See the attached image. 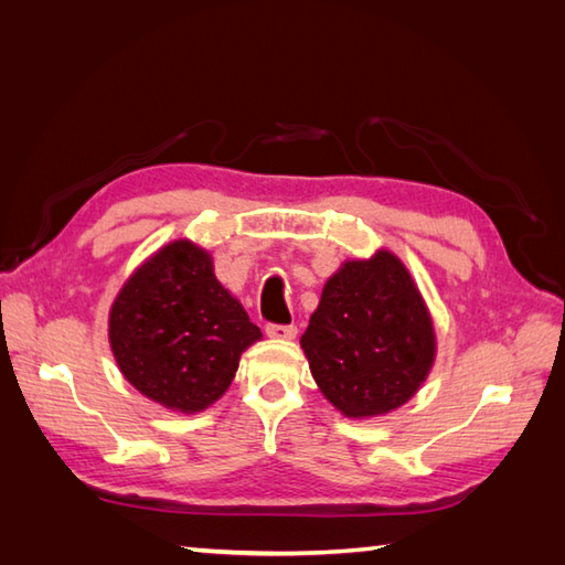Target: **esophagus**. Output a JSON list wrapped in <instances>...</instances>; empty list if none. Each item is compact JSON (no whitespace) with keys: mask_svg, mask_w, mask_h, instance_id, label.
Instances as JSON below:
<instances>
[{"mask_svg":"<svg viewBox=\"0 0 565 565\" xmlns=\"http://www.w3.org/2000/svg\"><path fill=\"white\" fill-rule=\"evenodd\" d=\"M264 332L269 334L271 340H294L296 338V326H276V322H269Z\"/></svg>","mask_w":565,"mask_h":565,"instance_id":"obj_1","label":"esophagus"}]
</instances>
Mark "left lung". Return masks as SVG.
Listing matches in <instances>:
<instances>
[{"instance_id":"1","label":"left lung","mask_w":565,"mask_h":565,"mask_svg":"<svg viewBox=\"0 0 565 565\" xmlns=\"http://www.w3.org/2000/svg\"><path fill=\"white\" fill-rule=\"evenodd\" d=\"M301 347L318 388L342 415L376 417L423 386L435 328L405 264L379 249L330 276Z\"/></svg>"}]
</instances>
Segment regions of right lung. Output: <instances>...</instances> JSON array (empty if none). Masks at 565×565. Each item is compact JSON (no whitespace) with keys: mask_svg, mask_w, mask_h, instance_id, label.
Returning <instances> with one entry per match:
<instances>
[{"mask_svg":"<svg viewBox=\"0 0 565 565\" xmlns=\"http://www.w3.org/2000/svg\"><path fill=\"white\" fill-rule=\"evenodd\" d=\"M262 338L213 274L206 249L174 239L136 269L109 313L116 364L146 398L201 413L231 386L243 354Z\"/></svg>","mask_w":565,"mask_h":565,"instance_id":"add662e5","label":"right lung"}]
</instances>
